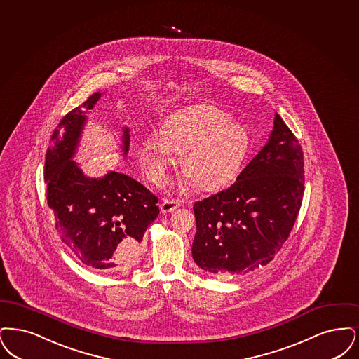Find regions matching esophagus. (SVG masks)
I'll return each mask as SVG.
<instances>
[{"mask_svg":"<svg viewBox=\"0 0 359 359\" xmlns=\"http://www.w3.org/2000/svg\"><path fill=\"white\" fill-rule=\"evenodd\" d=\"M180 206H181V203L178 200H168V198H165L161 203V210H162V213H170V212L175 210Z\"/></svg>","mask_w":359,"mask_h":359,"instance_id":"esophagus-1","label":"esophagus"}]
</instances>
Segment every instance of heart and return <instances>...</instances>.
<instances>
[{
    "label": "heart",
    "instance_id": "heart-1",
    "mask_svg": "<svg viewBox=\"0 0 359 359\" xmlns=\"http://www.w3.org/2000/svg\"><path fill=\"white\" fill-rule=\"evenodd\" d=\"M250 134L238 122L217 107L193 106L168 116L161 135L140 140V162L147 177L156 184L165 181L169 169L184 154L187 184L216 190L231 182L250 151Z\"/></svg>",
    "mask_w": 359,
    "mask_h": 359
}]
</instances>
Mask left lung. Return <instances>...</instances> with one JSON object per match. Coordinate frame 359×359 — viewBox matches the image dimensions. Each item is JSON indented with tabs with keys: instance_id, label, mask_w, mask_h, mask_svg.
I'll use <instances>...</instances> for the list:
<instances>
[{
	"instance_id": "left-lung-1",
	"label": "left lung",
	"mask_w": 359,
	"mask_h": 359,
	"mask_svg": "<svg viewBox=\"0 0 359 359\" xmlns=\"http://www.w3.org/2000/svg\"><path fill=\"white\" fill-rule=\"evenodd\" d=\"M303 194V150L276 114L268 143L233 185L193 205L196 264L219 278L268 264L291 233Z\"/></svg>"
}]
</instances>
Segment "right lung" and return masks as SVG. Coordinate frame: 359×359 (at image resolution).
I'll list each match as a JSON object with an SVG mask.
<instances>
[{"mask_svg": "<svg viewBox=\"0 0 359 359\" xmlns=\"http://www.w3.org/2000/svg\"><path fill=\"white\" fill-rule=\"evenodd\" d=\"M99 97V93L91 95L53 130L44 168L47 203L62 243L83 264L103 273H125L140 260L143 234L159 213L158 197L121 172L88 178L71 159L84 114ZM128 143L125 128V154Z\"/></svg>", "mask_w": 359, "mask_h": 359, "instance_id": "obj_1", "label": "right lung"}]
</instances>
